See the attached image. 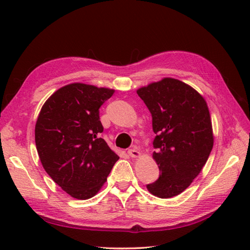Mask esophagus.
<instances>
[{
  "label": "esophagus",
  "instance_id": "34e87169",
  "mask_svg": "<svg viewBox=\"0 0 250 250\" xmlns=\"http://www.w3.org/2000/svg\"><path fill=\"white\" fill-rule=\"evenodd\" d=\"M128 153H129V156L132 157V158H137V157L141 156V152L139 151V149H137L136 146H134L133 148H131V149H129Z\"/></svg>",
  "mask_w": 250,
  "mask_h": 250
}]
</instances>
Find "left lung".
<instances>
[{
	"label": "left lung",
	"mask_w": 250,
	"mask_h": 250,
	"mask_svg": "<svg viewBox=\"0 0 250 250\" xmlns=\"http://www.w3.org/2000/svg\"><path fill=\"white\" fill-rule=\"evenodd\" d=\"M136 92L150 111L152 130L157 134L152 158L160 176L147 185V189L161 199L176 196L201 173L213 149L206 101L189 84L169 77Z\"/></svg>",
	"instance_id": "1"
}]
</instances>
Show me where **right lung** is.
<instances>
[{"label":"right lung","instance_id":"right-lung-1","mask_svg":"<svg viewBox=\"0 0 250 250\" xmlns=\"http://www.w3.org/2000/svg\"><path fill=\"white\" fill-rule=\"evenodd\" d=\"M115 90L74 83L44 103L35 125L42 166L62 190L78 200L97 194L119 157L100 133L99 108Z\"/></svg>","mask_w":250,"mask_h":250}]
</instances>
